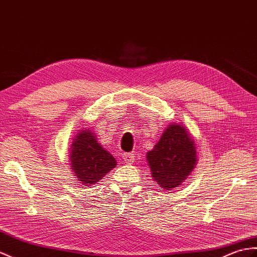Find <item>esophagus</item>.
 I'll return each mask as SVG.
<instances>
[{"instance_id": "34e87169", "label": "esophagus", "mask_w": 257, "mask_h": 257, "mask_svg": "<svg viewBox=\"0 0 257 257\" xmlns=\"http://www.w3.org/2000/svg\"><path fill=\"white\" fill-rule=\"evenodd\" d=\"M121 158L123 161H126L127 163H131L135 159V156L133 153H122L121 154Z\"/></svg>"}]
</instances>
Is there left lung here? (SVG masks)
<instances>
[{"label":"left lung","mask_w":257,"mask_h":257,"mask_svg":"<svg viewBox=\"0 0 257 257\" xmlns=\"http://www.w3.org/2000/svg\"><path fill=\"white\" fill-rule=\"evenodd\" d=\"M197 160L195 140L182 122L170 123L147 153L153 180L165 190L181 186L195 169Z\"/></svg>","instance_id":"left-lung-1"}]
</instances>
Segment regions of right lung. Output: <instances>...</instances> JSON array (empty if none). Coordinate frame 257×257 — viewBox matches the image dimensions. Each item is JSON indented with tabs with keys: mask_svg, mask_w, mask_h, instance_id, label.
Segmentation results:
<instances>
[{
	"mask_svg": "<svg viewBox=\"0 0 257 257\" xmlns=\"http://www.w3.org/2000/svg\"><path fill=\"white\" fill-rule=\"evenodd\" d=\"M70 169L82 186H92L117 165L115 158L97 141L91 128H82L69 148Z\"/></svg>",
	"mask_w": 257,
	"mask_h": 257,
	"instance_id": "right-lung-1",
	"label": "right lung"
}]
</instances>
